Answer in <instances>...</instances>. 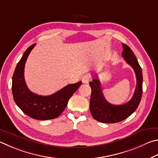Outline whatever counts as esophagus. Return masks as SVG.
Returning a JSON list of instances; mask_svg holds the SVG:
<instances>
[{"instance_id":"1","label":"esophagus","mask_w":158,"mask_h":158,"mask_svg":"<svg viewBox=\"0 0 158 158\" xmlns=\"http://www.w3.org/2000/svg\"><path fill=\"white\" fill-rule=\"evenodd\" d=\"M90 78H91L90 74H85V75H84L82 77V82L84 83V84H88V82L90 81Z\"/></svg>"}]
</instances>
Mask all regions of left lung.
<instances>
[{"instance_id": "8db88e82", "label": "left lung", "mask_w": 158, "mask_h": 158, "mask_svg": "<svg viewBox=\"0 0 158 158\" xmlns=\"http://www.w3.org/2000/svg\"><path fill=\"white\" fill-rule=\"evenodd\" d=\"M122 53L127 64L133 68L136 75L137 85L130 101L122 105H113L104 99L99 81L93 79L89 83L91 88L90 110L94 119L103 123H117L127 119L138 107L142 95L143 77L142 68L133 52L128 45L122 44Z\"/></svg>"}]
</instances>
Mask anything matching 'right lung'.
<instances>
[{
    "label": "right lung",
    "instance_id": "right-lung-1",
    "mask_svg": "<svg viewBox=\"0 0 158 158\" xmlns=\"http://www.w3.org/2000/svg\"><path fill=\"white\" fill-rule=\"evenodd\" d=\"M35 45L36 44L27 48L14 70L11 86L14 100L20 109L31 118L39 120L54 119L63 113L68 100L82 82L68 84L48 96L38 95L31 92L25 84L24 68L27 57Z\"/></svg>",
    "mask_w": 158,
    "mask_h": 158
}]
</instances>
